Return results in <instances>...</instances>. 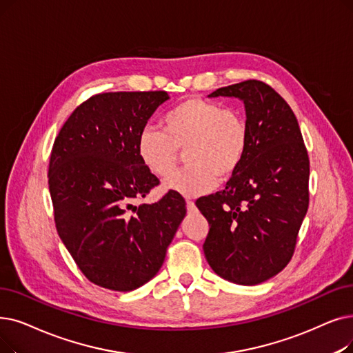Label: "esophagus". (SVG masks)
Instances as JSON below:
<instances>
[{"mask_svg":"<svg viewBox=\"0 0 353 353\" xmlns=\"http://www.w3.org/2000/svg\"><path fill=\"white\" fill-rule=\"evenodd\" d=\"M186 206H188L189 212H194L196 210V205H194L193 201H190V199H186Z\"/></svg>","mask_w":353,"mask_h":353,"instance_id":"1","label":"esophagus"}]
</instances>
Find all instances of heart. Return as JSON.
Returning a JSON list of instances; mask_svg holds the SVG:
<instances>
[{
	"label": "heart",
	"mask_w": 353,
	"mask_h": 353,
	"mask_svg": "<svg viewBox=\"0 0 353 353\" xmlns=\"http://www.w3.org/2000/svg\"><path fill=\"white\" fill-rule=\"evenodd\" d=\"M250 147V125L238 108L218 102L188 98L161 118V130L145 127L137 140V154L157 177L170 176L186 148L189 164L164 181V189L186 197L216 188L219 177L229 179L241 167Z\"/></svg>",
	"instance_id": "obj_1"
}]
</instances>
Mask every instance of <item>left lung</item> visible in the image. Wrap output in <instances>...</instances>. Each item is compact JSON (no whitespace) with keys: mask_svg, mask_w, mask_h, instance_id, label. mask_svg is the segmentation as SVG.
Wrapping results in <instances>:
<instances>
[{"mask_svg":"<svg viewBox=\"0 0 353 353\" xmlns=\"http://www.w3.org/2000/svg\"><path fill=\"white\" fill-rule=\"evenodd\" d=\"M243 101L250 147L226 188L196 206L209 222L205 256L219 277L255 285L277 275L294 254L309 208L310 161L290 105L261 81L209 95Z\"/></svg>","mask_w":353,"mask_h":353,"instance_id":"8db88e82","label":"left lung"}]
</instances>
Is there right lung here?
Instances as JSON below:
<instances>
[{
  "label": "right lung",
  "instance_id": "right-lung-1",
  "mask_svg": "<svg viewBox=\"0 0 353 353\" xmlns=\"http://www.w3.org/2000/svg\"><path fill=\"white\" fill-rule=\"evenodd\" d=\"M167 99L165 90L94 95L54 140L49 190L57 234L99 287L131 291L150 281L186 214L185 199L174 192L135 205L160 183L137 154V140Z\"/></svg>",
  "mask_w": 353,
  "mask_h": 353
}]
</instances>
